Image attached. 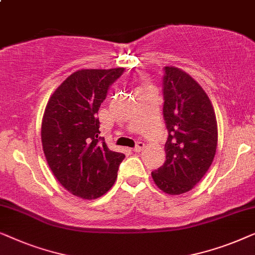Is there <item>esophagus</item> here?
Wrapping results in <instances>:
<instances>
[{"label":"esophagus","instance_id":"esophagus-1","mask_svg":"<svg viewBox=\"0 0 255 255\" xmlns=\"http://www.w3.org/2000/svg\"><path fill=\"white\" fill-rule=\"evenodd\" d=\"M144 143L143 142H137V144H136V146L134 149H132V151H135V152H141L143 149H144Z\"/></svg>","mask_w":255,"mask_h":255}]
</instances>
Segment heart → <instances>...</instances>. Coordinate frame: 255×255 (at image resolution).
Returning <instances> with one entry per match:
<instances>
[{"label": "heart", "instance_id": "heart-1", "mask_svg": "<svg viewBox=\"0 0 255 255\" xmlns=\"http://www.w3.org/2000/svg\"><path fill=\"white\" fill-rule=\"evenodd\" d=\"M144 88H149V85H146V84H143V85H141V87L138 88V90H139V89H144Z\"/></svg>", "mask_w": 255, "mask_h": 255}]
</instances>
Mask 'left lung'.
I'll use <instances>...</instances> for the list:
<instances>
[{"mask_svg":"<svg viewBox=\"0 0 255 255\" xmlns=\"http://www.w3.org/2000/svg\"><path fill=\"white\" fill-rule=\"evenodd\" d=\"M164 70L166 160L151 177L164 193L179 195L191 191L213 164L217 121L209 97L194 78L175 67Z\"/></svg>","mask_w":255,"mask_h":255,"instance_id":"1","label":"left lung"}]
</instances>
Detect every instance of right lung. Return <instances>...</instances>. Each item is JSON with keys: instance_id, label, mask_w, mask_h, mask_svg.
I'll use <instances>...</instances> for the list:
<instances>
[{"instance_id": "1", "label": "right lung", "mask_w": 255, "mask_h": 255, "mask_svg": "<svg viewBox=\"0 0 255 255\" xmlns=\"http://www.w3.org/2000/svg\"><path fill=\"white\" fill-rule=\"evenodd\" d=\"M123 73L124 68L75 71L45 109L41 142L46 160L57 181L82 199L93 200L109 192L125 158L99 137L97 118L111 84Z\"/></svg>"}]
</instances>
